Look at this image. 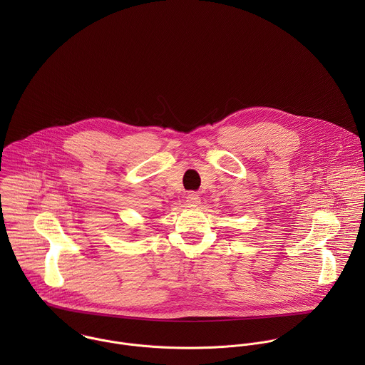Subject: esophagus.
<instances>
[{"label": "esophagus", "mask_w": 365, "mask_h": 365, "mask_svg": "<svg viewBox=\"0 0 365 365\" xmlns=\"http://www.w3.org/2000/svg\"><path fill=\"white\" fill-rule=\"evenodd\" d=\"M200 195L197 194V192H190L188 195H187V202H188V205H197V204H200Z\"/></svg>", "instance_id": "34e87169"}]
</instances>
